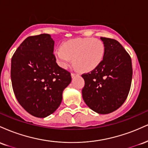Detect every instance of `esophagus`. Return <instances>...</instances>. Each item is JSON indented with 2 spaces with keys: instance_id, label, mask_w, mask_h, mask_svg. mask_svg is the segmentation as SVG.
Listing matches in <instances>:
<instances>
[{
  "instance_id": "esophagus-1",
  "label": "esophagus",
  "mask_w": 148,
  "mask_h": 148,
  "mask_svg": "<svg viewBox=\"0 0 148 148\" xmlns=\"http://www.w3.org/2000/svg\"><path fill=\"white\" fill-rule=\"evenodd\" d=\"M78 74H75V73H72V74H71V76H72V78H74V76H77Z\"/></svg>"
}]
</instances>
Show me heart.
I'll return each mask as SVG.
<instances>
[{
    "mask_svg": "<svg viewBox=\"0 0 148 148\" xmlns=\"http://www.w3.org/2000/svg\"><path fill=\"white\" fill-rule=\"evenodd\" d=\"M105 45L99 39L92 37L78 38L64 42L55 50L57 62L67 68L72 62L81 72H90L102 62L105 56Z\"/></svg>",
    "mask_w": 148,
    "mask_h": 148,
    "instance_id": "obj_1",
    "label": "heart"
}]
</instances>
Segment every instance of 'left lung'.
<instances>
[{
	"mask_svg": "<svg viewBox=\"0 0 148 148\" xmlns=\"http://www.w3.org/2000/svg\"><path fill=\"white\" fill-rule=\"evenodd\" d=\"M105 56L100 65L84 74L83 99L89 108L99 114H108L120 108L130 92L132 79L130 56L117 40L100 37Z\"/></svg>",
	"mask_w": 148,
	"mask_h": 148,
	"instance_id": "left-lung-1",
	"label": "left lung"
}]
</instances>
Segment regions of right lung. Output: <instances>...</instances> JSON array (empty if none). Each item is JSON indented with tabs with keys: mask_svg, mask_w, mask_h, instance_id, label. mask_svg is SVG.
I'll list each match as a JSON object with an SVG mask.
<instances>
[{
	"mask_svg": "<svg viewBox=\"0 0 148 148\" xmlns=\"http://www.w3.org/2000/svg\"><path fill=\"white\" fill-rule=\"evenodd\" d=\"M54 41L49 34L30 36L12 58L11 80L15 97L30 115L45 118L56 111L62 92L71 83L70 72L56 63Z\"/></svg>",
	"mask_w": 148,
	"mask_h": 148,
	"instance_id": "add662e5",
	"label": "right lung"
}]
</instances>
